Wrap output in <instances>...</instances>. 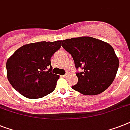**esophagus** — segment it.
Returning <instances> with one entry per match:
<instances>
[{
	"mask_svg": "<svg viewBox=\"0 0 130 130\" xmlns=\"http://www.w3.org/2000/svg\"><path fill=\"white\" fill-rule=\"evenodd\" d=\"M68 76H69V73H65V74L64 75H63V77L67 78V77H68Z\"/></svg>",
	"mask_w": 130,
	"mask_h": 130,
	"instance_id": "34e87169",
	"label": "esophagus"
}]
</instances>
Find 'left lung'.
Returning a JSON list of instances; mask_svg holds the SVG:
<instances>
[{
	"mask_svg": "<svg viewBox=\"0 0 130 130\" xmlns=\"http://www.w3.org/2000/svg\"><path fill=\"white\" fill-rule=\"evenodd\" d=\"M62 47L74 60L78 82L72 89L83 95H94L107 89L113 82L119 59L114 49L107 43L91 37L67 39L62 41Z\"/></svg>",
	"mask_w": 130,
	"mask_h": 130,
	"instance_id": "left-lung-1",
	"label": "left lung"
}]
</instances>
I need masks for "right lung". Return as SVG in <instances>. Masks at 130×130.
I'll return each mask as SVG.
<instances>
[{"label": "right lung", "mask_w": 130, "mask_h": 130, "mask_svg": "<svg viewBox=\"0 0 130 130\" xmlns=\"http://www.w3.org/2000/svg\"><path fill=\"white\" fill-rule=\"evenodd\" d=\"M61 47V41H41L18 48L7 61L8 82L29 99L43 98L55 90L59 76L51 72V58Z\"/></svg>", "instance_id": "right-lung-1"}]
</instances>
